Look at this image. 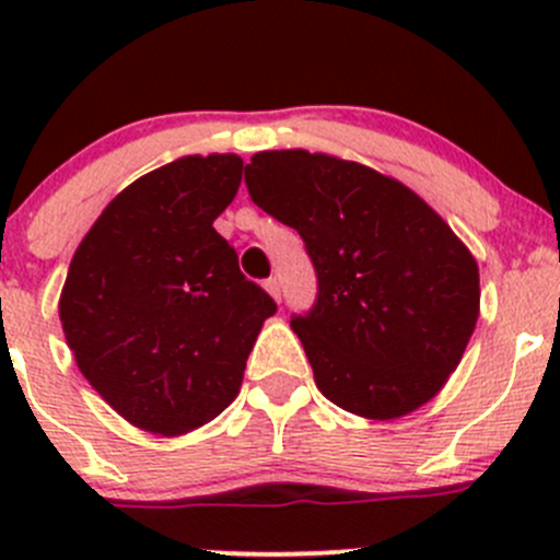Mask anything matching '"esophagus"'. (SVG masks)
Listing matches in <instances>:
<instances>
[{
  "label": "esophagus",
  "instance_id": "1",
  "mask_svg": "<svg viewBox=\"0 0 560 560\" xmlns=\"http://www.w3.org/2000/svg\"><path fill=\"white\" fill-rule=\"evenodd\" d=\"M265 290H268L270 295H273V301L281 303V284H279V279H265Z\"/></svg>",
  "mask_w": 560,
  "mask_h": 560
}]
</instances>
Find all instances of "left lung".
Instances as JSON below:
<instances>
[{
    "mask_svg": "<svg viewBox=\"0 0 560 560\" xmlns=\"http://www.w3.org/2000/svg\"><path fill=\"white\" fill-rule=\"evenodd\" d=\"M252 200L298 230L316 301L292 316L327 400L395 420L433 398L479 316V268L450 224L409 186L303 149L246 165Z\"/></svg>",
    "mask_w": 560,
    "mask_h": 560,
    "instance_id": "1",
    "label": "left lung"
}]
</instances>
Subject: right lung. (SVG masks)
<instances>
[{
  "mask_svg": "<svg viewBox=\"0 0 560 560\" xmlns=\"http://www.w3.org/2000/svg\"><path fill=\"white\" fill-rule=\"evenodd\" d=\"M235 154L180 156L129 184L78 246L59 316L89 385L132 425L178 436L228 409L276 303L213 230Z\"/></svg>",
  "mask_w": 560,
  "mask_h": 560,
  "instance_id": "obj_1",
  "label": "right lung"
}]
</instances>
